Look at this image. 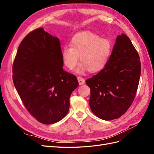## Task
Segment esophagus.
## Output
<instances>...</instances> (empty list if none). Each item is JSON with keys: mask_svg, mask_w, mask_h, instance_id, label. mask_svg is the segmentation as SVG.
<instances>
[{"mask_svg": "<svg viewBox=\"0 0 154 154\" xmlns=\"http://www.w3.org/2000/svg\"><path fill=\"white\" fill-rule=\"evenodd\" d=\"M77 79H78V83H79V84H80V85H83V83H85V80L83 78H82L80 76H78L77 78Z\"/></svg>", "mask_w": 154, "mask_h": 154, "instance_id": "obj_1", "label": "esophagus"}]
</instances>
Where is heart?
Wrapping results in <instances>:
<instances>
[{"mask_svg":"<svg viewBox=\"0 0 154 154\" xmlns=\"http://www.w3.org/2000/svg\"><path fill=\"white\" fill-rule=\"evenodd\" d=\"M112 52L111 42L91 31H82L74 35L70 42V47L62 50V57L65 66L72 70L78 62H82L77 72L82 73L88 70L92 73L103 70Z\"/></svg>","mask_w":154,"mask_h":154,"instance_id":"1","label":"heart"}]
</instances>
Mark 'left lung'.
Masks as SVG:
<instances>
[{"label":"left lung","instance_id":"1","mask_svg":"<svg viewBox=\"0 0 154 154\" xmlns=\"http://www.w3.org/2000/svg\"><path fill=\"white\" fill-rule=\"evenodd\" d=\"M141 62L128 37L118 36L108 63L86 80L90 87L89 105L97 118H120L134 100L141 75Z\"/></svg>","mask_w":154,"mask_h":154}]
</instances>
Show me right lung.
<instances>
[{
  "instance_id": "add662e5",
  "label": "right lung",
  "mask_w": 154,
  "mask_h": 154,
  "mask_svg": "<svg viewBox=\"0 0 154 154\" xmlns=\"http://www.w3.org/2000/svg\"><path fill=\"white\" fill-rule=\"evenodd\" d=\"M60 42L43 28L22 40L13 63V82L30 114L45 125L55 123L67 114L76 76L63 71Z\"/></svg>"
}]
</instances>
